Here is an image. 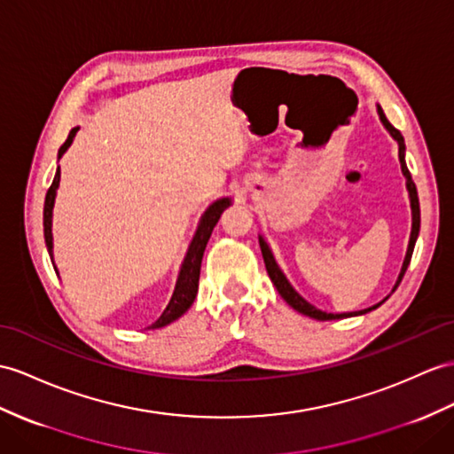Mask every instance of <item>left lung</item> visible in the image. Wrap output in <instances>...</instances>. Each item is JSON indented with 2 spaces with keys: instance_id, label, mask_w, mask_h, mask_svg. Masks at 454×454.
I'll return each mask as SVG.
<instances>
[{
  "instance_id": "1",
  "label": "left lung",
  "mask_w": 454,
  "mask_h": 454,
  "mask_svg": "<svg viewBox=\"0 0 454 454\" xmlns=\"http://www.w3.org/2000/svg\"><path fill=\"white\" fill-rule=\"evenodd\" d=\"M378 115H380V121L383 123L385 130L389 132V135L393 137V140H395L396 144H399V161H401V171H403L404 179H406L408 200H411V209H412V229H411V240H408V248H406V256H404V262H403L401 273H399V278H396L395 286H393V291H391V293H395V289H396V286H399V283H401V279H403V275H404V271H406V268H408V263H411L412 252H414V245H416V240H418V233H419V202H418V191H416V184H414V181H412L411 171H408V168H406V160H404V153H406L404 138H403L401 132L396 130V129L389 123V121H387V117H385V114H383L381 106H378ZM258 240H260L262 256H263V262H265V270H268V273H270V279H271V283L275 285V289H278V293L283 296V301H285L286 304H289V306L293 308V310L301 312V314H304V316H308V317H314V319H319V322H325V319H342V317L362 316V314H368V312L375 310V308L381 306V302H385L387 298L391 296V294H387L381 302L373 304V306H370V308H364V310H358V312L331 314V312L319 310V308H316L314 304L308 302L306 298H302L301 294H298L294 286L289 283V279L285 278V273H283V270L279 268V263L275 262L273 252H271V248H270V245H268V240L263 239V235H258Z\"/></svg>"
}]
</instances>
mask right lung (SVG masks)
I'll list each match as a JSON object with an SVG mask.
<instances>
[{
	"label": "right lung",
	"instance_id": "add662e5",
	"mask_svg": "<svg viewBox=\"0 0 454 454\" xmlns=\"http://www.w3.org/2000/svg\"><path fill=\"white\" fill-rule=\"evenodd\" d=\"M81 127H74L71 129L67 140H65L63 146L58 152V160L63 158V153L69 150V146L73 144L76 132H79ZM59 179H61V169L58 165V171H55L53 176V183L50 186V191L46 194V202H43V239H46V247H48V254L51 258L53 263V270L55 273L59 275L58 268H55V262H53V235H51V219H53V206H55V196H58V189H59ZM233 204L229 196L223 198H217L215 202L209 204L206 207V212L202 214L200 221H198V227H196V233L191 240L189 250L184 254V260L181 263V270H179V278H176L175 283V291L169 304L165 306L163 314L153 322L148 329H158V327H165L169 325L175 319H179L189 308L192 306L196 293H198V279H200V265H202V258H204V250L209 237H212V231L217 225V221L223 214V209L229 207Z\"/></svg>",
	"mask_w": 454,
	"mask_h": 454
}]
</instances>
